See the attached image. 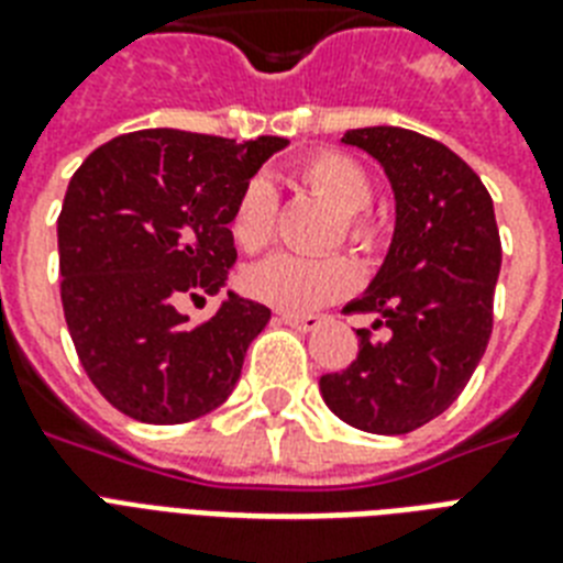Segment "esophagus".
<instances>
[{
    "label": "esophagus",
    "mask_w": 563,
    "mask_h": 563,
    "mask_svg": "<svg viewBox=\"0 0 563 563\" xmlns=\"http://www.w3.org/2000/svg\"><path fill=\"white\" fill-rule=\"evenodd\" d=\"M283 324L295 327L300 333H309V330H316L321 324V316H300V312H280Z\"/></svg>",
    "instance_id": "1"
}]
</instances>
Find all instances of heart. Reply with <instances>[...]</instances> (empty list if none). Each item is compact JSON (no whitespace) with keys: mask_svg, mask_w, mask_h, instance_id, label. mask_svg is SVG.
<instances>
[{"mask_svg":"<svg viewBox=\"0 0 563 563\" xmlns=\"http://www.w3.org/2000/svg\"><path fill=\"white\" fill-rule=\"evenodd\" d=\"M291 178L300 187L324 198L339 212L335 239L344 236L356 251H374L376 224L365 212L371 203V178L356 157L344 152H316L295 166ZM274 195L265 180H251L239 192L230 212V236L245 254H260L274 236ZM356 268L347 256H291L277 254L265 263L254 265L245 274L247 291L256 300L283 312H309L339 300L353 289Z\"/></svg>","mask_w":563,"mask_h":563,"instance_id":"1","label":"heart"}]
</instances>
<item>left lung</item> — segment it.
<instances>
[{"label":"left lung","mask_w":563,"mask_h":563,"mask_svg":"<svg viewBox=\"0 0 563 563\" xmlns=\"http://www.w3.org/2000/svg\"><path fill=\"white\" fill-rule=\"evenodd\" d=\"M342 143L379 161L397 224L379 274L344 309L376 321L356 330V360L318 385L344 423L406 435L450 409L488 347L503 263L494 201L459 154L418 131L356 128Z\"/></svg>","instance_id":"8db88e82"}]
</instances>
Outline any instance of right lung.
<instances>
[{"label":"right lung","mask_w":563,"mask_h":563,"mask_svg":"<svg viewBox=\"0 0 563 563\" xmlns=\"http://www.w3.org/2000/svg\"><path fill=\"white\" fill-rule=\"evenodd\" d=\"M283 136L148 128L99 145L57 216L60 300L90 383L143 423H187L228 400L272 309L228 291L189 324L180 300L219 295L236 263L230 212Z\"/></svg>","instance_id":"add662e5"}]
</instances>
